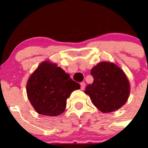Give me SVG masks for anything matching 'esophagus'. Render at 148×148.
I'll return each mask as SVG.
<instances>
[{
  "label": "esophagus",
  "mask_w": 148,
  "mask_h": 148,
  "mask_svg": "<svg viewBox=\"0 0 148 148\" xmlns=\"http://www.w3.org/2000/svg\"><path fill=\"white\" fill-rule=\"evenodd\" d=\"M80 85H81V90H84V87H85V85H86L85 83H84V82H81Z\"/></svg>",
  "instance_id": "obj_1"
}]
</instances>
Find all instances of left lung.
<instances>
[{"instance_id": "8db88e82", "label": "left lung", "mask_w": 148, "mask_h": 148, "mask_svg": "<svg viewBox=\"0 0 148 148\" xmlns=\"http://www.w3.org/2000/svg\"><path fill=\"white\" fill-rule=\"evenodd\" d=\"M94 80L84 91L94 105L103 113L121 108L127 101L130 84L126 75L113 63L101 62L91 70Z\"/></svg>"}]
</instances>
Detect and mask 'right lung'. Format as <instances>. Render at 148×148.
Instances as JSON below:
<instances>
[{
    "label": "right lung",
    "mask_w": 148,
    "mask_h": 148,
    "mask_svg": "<svg viewBox=\"0 0 148 148\" xmlns=\"http://www.w3.org/2000/svg\"><path fill=\"white\" fill-rule=\"evenodd\" d=\"M80 84L56 64L44 61L29 78L27 93L34 109L40 115L56 116L65 110L66 99Z\"/></svg>",
    "instance_id": "obj_1"
}]
</instances>
